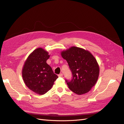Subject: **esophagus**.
<instances>
[{
	"label": "esophagus",
	"mask_w": 124,
	"mask_h": 124,
	"mask_svg": "<svg viewBox=\"0 0 124 124\" xmlns=\"http://www.w3.org/2000/svg\"><path fill=\"white\" fill-rule=\"evenodd\" d=\"M62 73H61V74H59V75H58V77H60V78H62Z\"/></svg>",
	"instance_id": "34e87169"
}]
</instances>
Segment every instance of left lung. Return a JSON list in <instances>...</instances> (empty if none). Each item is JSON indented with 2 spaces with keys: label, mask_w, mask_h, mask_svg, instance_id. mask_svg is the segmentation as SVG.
Here are the masks:
<instances>
[{
  "label": "left lung",
  "mask_w": 124,
  "mask_h": 124,
  "mask_svg": "<svg viewBox=\"0 0 124 124\" xmlns=\"http://www.w3.org/2000/svg\"><path fill=\"white\" fill-rule=\"evenodd\" d=\"M72 71L71 81L66 80L68 87L77 95H83L91 91L98 80L99 66L92 54L84 48L72 46L61 52Z\"/></svg>",
  "instance_id": "obj_1"
}]
</instances>
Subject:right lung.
Segmentation results:
<instances>
[{"label":"right lung","mask_w":124,"mask_h":124,"mask_svg":"<svg viewBox=\"0 0 124 124\" xmlns=\"http://www.w3.org/2000/svg\"><path fill=\"white\" fill-rule=\"evenodd\" d=\"M50 57L48 52L43 48H37L29 55L22 69V77L25 85L38 95L47 93L58 78L46 63Z\"/></svg>","instance_id":"obj_1"}]
</instances>
